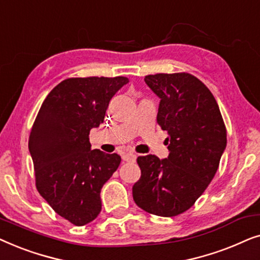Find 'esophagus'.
Wrapping results in <instances>:
<instances>
[{"instance_id": "esophagus-1", "label": "esophagus", "mask_w": 260, "mask_h": 260, "mask_svg": "<svg viewBox=\"0 0 260 260\" xmlns=\"http://www.w3.org/2000/svg\"><path fill=\"white\" fill-rule=\"evenodd\" d=\"M122 157L124 161H126V162H135L137 158V155L134 154V152H124Z\"/></svg>"}]
</instances>
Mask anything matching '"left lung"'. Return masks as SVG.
Masks as SVG:
<instances>
[{
    "mask_svg": "<svg viewBox=\"0 0 260 260\" xmlns=\"http://www.w3.org/2000/svg\"><path fill=\"white\" fill-rule=\"evenodd\" d=\"M159 98L157 123L168 131L169 156H140L141 179L134 184L138 207L158 216L186 212L201 197L226 149V127L212 92L188 73L144 78Z\"/></svg>",
    "mask_w": 260,
    "mask_h": 260,
    "instance_id": "1",
    "label": "left lung"
}]
</instances>
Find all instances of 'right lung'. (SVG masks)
<instances>
[{"instance_id":"add662e5","label":"right lung","mask_w":260,"mask_h":260,"mask_svg":"<svg viewBox=\"0 0 260 260\" xmlns=\"http://www.w3.org/2000/svg\"><path fill=\"white\" fill-rule=\"evenodd\" d=\"M127 83L125 77L63 80L46 97L31 127L28 148L38 191L76 226L97 218L102 188L120 165L119 155L92 150L88 135Z\"/></svg>"}]
</instances>
